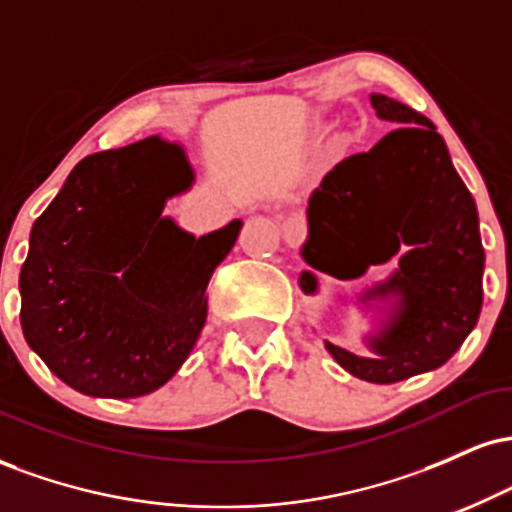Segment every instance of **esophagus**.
<instances>
[{"instance_id": "1", "label": "esophagus", "mask_w": 512, "mask_h": 512, "mask_svg": "<svg viewBox=\"0 0 512 512\" xmlns=\"http://www.w3.org/2000/svg\"><path fill=\"white\" fill-rule=\"evenodd\" d=\"M281 228H284V240L289 245H298L305 236V223L298 216H289Z\"/></svg>"}]
</instances>
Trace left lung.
Returning <instances> with one entry per match:
<instances>
[{
  "label": "left lung",
  "mask_w": 512,
  "mask_h": 512,
  "mask_svg": "<svg viewBox=\"0 0 512 512\" xmlns=\"http://www.w3.org/2000/svg\"><path fill=\"white\" fill-rule=\"evenodd\" d=\"M380 120L397 129L366 154L337 163L308 199V238L298 284L317 293V276L358 279L399 257L356 305L370 313V356L325 342L356 378L390 385L443 366L477 325L484 301L479 214L433 122L409 105L370 93Z\"/></svg>",
  "instance_id": "left-lung-1"
}]
</instances>
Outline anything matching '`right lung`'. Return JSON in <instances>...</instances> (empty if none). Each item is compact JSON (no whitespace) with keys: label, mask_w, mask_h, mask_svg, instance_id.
I'll return each instance as SVG.
<instances>
[{"label":"right lung","mask_w":512,"mask_h":512,"mask_svg":"<svg viewBox=\"0 0 512 512\" xmlns=\"http://www.w3.org/2000/svg\"><path fill=\"white\" fill-rule=\"evenodd\" d=\"M195 185L185 146L146 137L93 154L38 216L21 267V330L88 397L166 385L207 322V286L243 221L192 236L163 214Z\"/></svg>","instance_id":"1"}]
</instances>
